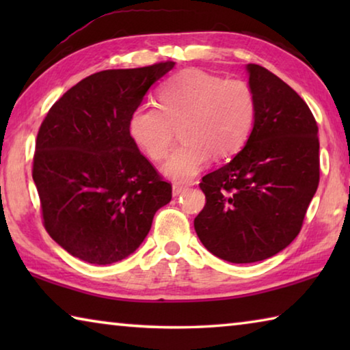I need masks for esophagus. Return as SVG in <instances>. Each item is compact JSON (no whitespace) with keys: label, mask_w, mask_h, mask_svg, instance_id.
Wrapping results in <instances>:
<instances>
[{"label":"esophagus","mask_w":350,"mask_h":350,"mask_svg":"<svg viewBox=\"0 0 350 350\" xmlns=\"http://www.w3.org/2000/svg\"><path fill=\"white\" fill-rule=\"evenodd\" d=\"M185 185H180V183H173V196H179L183 191H185Z\"/></svg>","instance_id":"1"}]
</instances>
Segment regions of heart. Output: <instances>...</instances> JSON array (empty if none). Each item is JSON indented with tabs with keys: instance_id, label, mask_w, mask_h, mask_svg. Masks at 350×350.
<instances>
[{
	"instance_id": "1",
	"label": "heart",
	"mask_w": 350,
	"mask_h": 350,
	"mask_svg": "<svg viewBox=\"0 0 350 350\" xmlns=\"http://www.w3.org/2000/svg\"><path fill=\"white\" fill-rule=\"evenodd\" d=\"M256 114L252 88L242 80L191 69L163 83L157 108L139 105L128 120L134 145L151 161L165 157L180 126L183 142L162 165V173L176 182L191 180L210 162L232 157L245 145Z\"/></svg>"
}]
</instances>
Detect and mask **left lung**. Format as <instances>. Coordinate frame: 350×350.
<instances>
[{"mask_svg":"<svg viewBox=\"0 0 350 350\" xmlns=\"http://www.w3.org/2000/svg\"><path fill=\"white\" fill-rule=\"evenodd\" d=\"M256 114L248 140L202 177L206 199L194 230L206 250L233 264L271 258L298 236L319 182V142L309 106L280 77L247 64Z\"/></svg>","mask_w":350,"mask_h":350,"instance_id":"left-lung-1","label":"left lung"}]
</instances>
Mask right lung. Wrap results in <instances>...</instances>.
Wrapping results in <instances>:
<instances>
[{
	"label": "right lung",
	"instance_id": "1",
	"mask_svg": "<svg viewBox=\"0 0 350 350\" xmlns=\"http://www.w3.org/2000/svg\"><path fill=\"white\" fill-rule=\"evenodd\" d=\"M174 64L92 74L64 92L41 123L32 177L44 228L85 262L128 258L171 200V185L134 145L128 120Z\"/></svg>",
	"mask_w": 350,
	"mask_h": 350
}]
</instances>
